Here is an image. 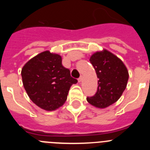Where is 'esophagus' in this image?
Masks as SVG:
<instances>
[{"label":"esophagus","mask_w":150,"mask_h":150,"mask_svg":"<svg viewBox=\"0 0 150 150\" xmlns=\"http://www.w3.org/2000/svg\"><path fill=\"white\" fill-rule=\"evenodd\" d=\"M83 76H80V77L79 78V79H78V82H79V83H81L82 81H83Z\"/></svg>","instance_id":"1"}]
</instances>
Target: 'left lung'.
<instances>
[{
    "mask_svg": "<svg viewBox=\"0 0 150 150\" xmlns=\"http://www.w3.org/2000/svg\"><path fill=\"white\" fill-rule=\"evenodd\" d=\"M96 72L98 90L87 101L98 108H106L120 99L127 86L128 71L122 61L107 50L96 52L90 57Z\"/></svg>",
    "mask_w": 150,
    "mask_h": 150,
    "instance_id": "1",
    "label": "left lung"
}]
</instances>
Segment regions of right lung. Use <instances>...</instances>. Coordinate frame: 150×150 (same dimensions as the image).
Segmentation results:
<instances>
[{"instance_id": "right-lung-1", "label": "right lung", "mask_w": 150, "mask_h": 150, "mask_svg": "<svg viewBox=\"0 0 150 150\" xmlns=\"http://www.w3.org/2000/svg\"><path fill=\"white\" fill-rule=\"evenodd\" d=\"M62 62L60 55L47 50L30 59L22 67L24 88L30 100L41 109L52 111L62 107L71 86L77 83Z\"/></svg>"}]
</instances>
